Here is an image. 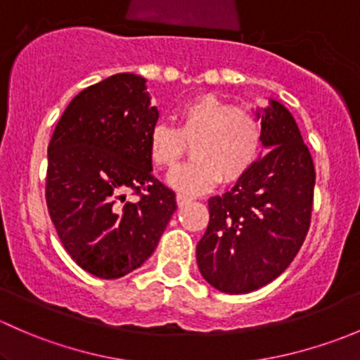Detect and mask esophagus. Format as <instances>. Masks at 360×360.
Returning <instances> with one entry per match:
<instances>
[{
  "label": "esophagus",
  "instance_id": "1",
  "mask_svg": "<svg viewBox=\"0 0 360 360\" xmlns=\"http://www.w3.org/2000/svg\"><path fill=\"white\" fill-rule=\"evenodd\" d=\"M176 200H177V205H179V207H184V205H188V203H191V202H193V198H191V197H186V195H177V197H176Z\"/></svg>",
  "mask_w": 360,
  "mask_h": 360
}]
</instances>
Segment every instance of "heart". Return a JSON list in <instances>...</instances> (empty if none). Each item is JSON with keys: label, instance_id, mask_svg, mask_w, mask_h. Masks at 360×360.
<instances>
[{"label": "heart", "instance_id": "obj_1", "mask_svg": "<svg viewBox=\"0 0 360 360\" xmlns=\"http://www.w3.org/2000/svg\"><path fill=\"white\" fill-rule=\"evenodd\" d=\"M191 146V160L169 172L167 184L184 195L210 190L223 177H244L263 150V127L252 112L235 110L214 96H200L177 111V127L157 123L148 137V155L158 167H174Z\"/></svg>", "mask_w": 360, "mask_h": 360}]
</instances>
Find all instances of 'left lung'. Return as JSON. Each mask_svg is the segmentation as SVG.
I'll use <instances>...</instances> for the list:
<instances>
[{
  "label": "left lung",
  "mask_w": 360,
  "mask_h": 360,
  "mask_svg": "<svg viewBox=\"0 0 360 360\" xmlns=\"http://www.w3.org/2000/svg\"><path fill=\"white\" fill-rule=\"evenodd\" d=\"M256 118L268 153L230 191L209 198V226L197 245L202 277L226 294L275 281L310 228L315 169L296 120L271 97Z\"/></svg>",
  "instance_id": "left-lung-1"
}]
</instances>
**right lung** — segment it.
I'll use <instances>...</instances> for the list:
<instances>
[{
    "mask_svg": "<svg viewBox=\"0 0 360 360\" xmlns=\"http://www.w3.org/2000/svg\"><path fill=\"white\" fill-rule=\"evenodd\" d=\"M158 116L146 78L118 72L82 90L50 139V217L75 263L99 278L139 268L177 209L148 155ZM130 189L141 195L137 202L124 200Z\"/></svg>",
    "mask_w": 360,
    "mask_h": 360,
    "instance_id": "add662e5",
    "label": "right lung"
}]
</instances>
